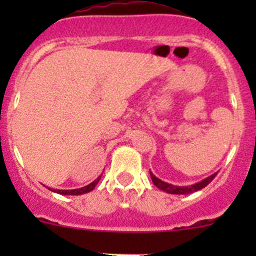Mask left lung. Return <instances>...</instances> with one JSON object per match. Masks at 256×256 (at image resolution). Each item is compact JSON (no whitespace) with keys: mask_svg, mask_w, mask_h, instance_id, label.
Masks as SVG:
<instances>
[{"mask_svg":"<svg viewBox=\"0 0 256 256\" xmlns=\"http://www.w3.org/2000/svg\"><path fill=\"white\" fill-rule=\"evenodd\" d=\"M150 174H151V180L152 182H154V184L156 186L157 188H160L161 190H164V192L170 193V194H190V193L197 192V190H202V188H204L206 186H208L209 183L214 180V177L216 176V174H212V176H209L208 178H206V180H200V183H196V184L193 186L180 187V186H174V184H170V183L164 182V180H161L160 178L154 176L151 171H150Z\"/></svg>","mask_w":256,"mask_h":256,"instance_id":"left-lung-1","label":"left lung"}]
</instances>
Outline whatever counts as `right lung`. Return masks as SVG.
<instances>
[{
	"label": "right lung",
	"mask_w": 256,
	"mask_h": 256,
	"mask_svg": "<svg viewBox=\"0 0 256 256\" xmlns=\"http://www.w3.org/2000/svg\"><path fill=\"white\" fill-rule=\"evenodd\" d=\"M100 177H98L96 180H94V182H92L90 184H88L86 187H82V188H79V190H53V192L56 193H59V194H70V196H79V194H82V193H88L90 192V190H92L95 188V186L98 184V182H99Z\"/></svg>",
	"instance_id": "right-lung-1"
}]
</instances>
